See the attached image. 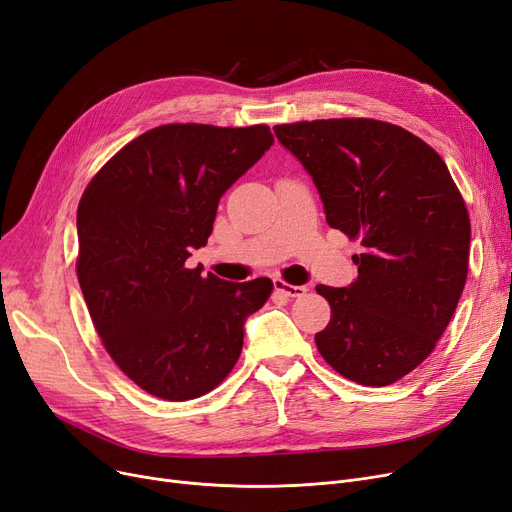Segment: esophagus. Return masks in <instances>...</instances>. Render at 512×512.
Wrapping results in <instances>:
<instances>
[{
  "mask_svg": "<svg viewBox=\"0 0 512 512\" xmlns=\"http://www.w3.org/2000/svg\"><path fill=\"white\" fill-rule=\"evenodd\" d=\"M275 290L288 298H300L306 294V285H292V283H285L281 279H275Z\"/></svg>",
  "mask_w": 512,
  "mask_h": 512,
  "instance_id": "esophagus-1",
  "label": "esophagus"
}]
</instances>
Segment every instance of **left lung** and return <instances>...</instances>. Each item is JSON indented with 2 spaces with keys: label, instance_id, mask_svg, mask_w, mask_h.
Listing matches in <instances>:
<instances>
[{
  "label": "left lung",
  "instance_id": "left-lung-1",
  "mask_svg": "<svg viewBox=\"0 0 512 512\" xmlns=\"http://www.w3.org/2000/svg\"><path fill=\"white\" fill-rule=\"evenodd\" d=\"M273 130L313 178L327 224L363 245L351 285H317L332 306L317 349L357 384H393L433 353L462 296L464 199L445 161L386 121L317 119Z\"/></svg>",
  "mask_w": 512,
  "mask_h": 512
}]
</instances>
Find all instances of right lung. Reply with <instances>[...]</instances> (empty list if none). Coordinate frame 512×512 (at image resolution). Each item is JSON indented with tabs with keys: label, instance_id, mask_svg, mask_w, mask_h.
Wrapping results in <instances>:
<instances>
[{
	"label": "right lung",
	"instance_id": "add662e5",
	"mask_svg": "<svg viewBox=\"0 0 512 512\" xmlns=\"http://www.w3.org/2000/svg\"><path fill=\"white\" fill-rule=\"evenodd\" d=\"M273 147L267 126L168 124L134 138L77 208V279L105 349L147 393L187 401L229 376L243 325L273 292L187 269L220 197Z\"/></svg>",
	"mask_w": 512,
	"mask_h": 512
}]
</instances>
